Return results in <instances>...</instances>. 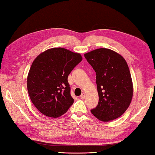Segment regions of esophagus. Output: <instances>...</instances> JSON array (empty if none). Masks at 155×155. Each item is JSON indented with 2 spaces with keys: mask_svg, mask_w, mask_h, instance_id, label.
I'll use <instances>...</instances> for the list:
<instances>
[{
  "mask_svg": "<svg viewBox=\"0 0 155 155\" xmlns=\"http://www.w3.org/2000/svg\"><path fill=\"white\" fill-rule=\"evenodd\" d=\"M80 98H81V99H82V100H84V99L85 98V94H84V93H82V94L81 95Z\"/></svg>",
  "mask_w": 155,
  "mask_h": 155,
  "instance_id": "obj_1",
  "label": "esophagus"
}]
</instances>
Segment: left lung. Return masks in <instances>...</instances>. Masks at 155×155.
<instances>
[{
  "mask_svg": "<svg viewBox=\"0 0 155 155\" xmlns=\"http://www.w3.org/2000/svg\"><path fill=\"white\" fill-rule=\"evenodd\" d=\"M96 72L99 101L91 113L103 121L120 117L127 110L133 96L131 77L126 61L112 50L100 48L85 53Z\"/></svg>",
  "mask_w": 155,
  "mask_h": 155,
  "instance_id": "1",
  "label": "left lung"
}]
</instances>
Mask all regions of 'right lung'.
Masks as SVG:
<instances>
[{
	"label": "right lung",
	"instance_id": "1",
	"mask_svg": "<svg viewBox=\"0 0 155 155\" xmlns=\"http://www.w3.org/2000/svg\"><path fill=\"white\" fill-rule=\"evenodd\" d=\"M82 59L79 53L57 48L47 50L34 61L27 87L32 103L41 114L57 117L73 105L67 78Z\"/></svg>",
	"mask_w": 155,
	"mask_h": 155
}]
</instances>
